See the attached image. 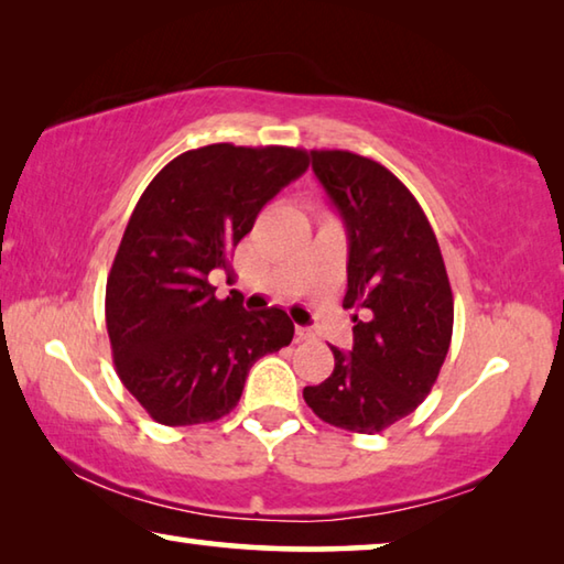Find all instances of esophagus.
Here are the masks:
<instances>
[{
    "instance_id": "esophagus-1",
    "label": "esophagus",
    "mask_w": 564,
    "mask_h": 564,
    "mask_svg": "<svg viewBox=\"0 0 564 564\" xmlns=\"http://www.w3.org/2000/svg\"><path fill=\"white\" fill-rule=\"evenodd\" d=\"M295 338H299V340H311L313 338V330L311 328H295Z\"/></svg>"
}]
</instances>
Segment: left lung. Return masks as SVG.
Listing matches in <instances>:
<instances>
[{"instance_id":"1","label":"left lung","mask_w":564,"mask_h":564,"mask_svg":"<svg viewBox=\"0 0 564 564\" xmlns=\"http://www.w3.org/2000/svg\"><path fill=\"white\" fill-rule=\"evenodd\" d=\"M313 174L348 234L352 348H330L333 373L305 386L308 408L340 431L373 435L431 393L453 338V291L415 196L378 161L311 151Z\"/></svg>"}]
</instances>
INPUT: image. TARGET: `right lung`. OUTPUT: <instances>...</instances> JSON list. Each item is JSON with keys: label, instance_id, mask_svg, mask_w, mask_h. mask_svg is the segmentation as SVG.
Returning a JSON list of instances; mask_svg holds the SVG:
<instances>
[{"label": "right lung", "instance_id": "1", "mask_svg": "<svg viewBox=\"0 0 564 564\" xmlns=\"http://www.w3.org/2000/svg\"><path fill=\"white\" fill-rule=\"evenodd\" d=\"M308 164L303 149L212 144L169 161L141 194L107 281V330L121 383L156 423L231 413L253 362L293 340L285 311L218 301L208 275Z\"/></svg>", "mask_w": 564, "mask_h": 564}]
</instances>
